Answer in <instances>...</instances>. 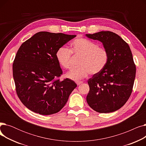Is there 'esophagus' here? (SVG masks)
<instances>
[{
  "label": "esophagus",
  "instance_id": "34e87169",
  "mask_svg": "<svg viewBox=\"0 0 146 146\" xmlns=\"http://www.w3.org/2000/svg\"><path fill=\"white\" fill-rule=\"evenodd\" d=\"M76 84H77V85H80V84L83 83V82L82 81H78V82H76Z\"/></svg>",
  "mask_w": 146,
  "mask_h": 146
}]
</instances>
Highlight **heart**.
<instances>
[{"mask_svg":"<svg viewBox=\"0 0 146 146\" xmlns=\"http://www.w3.org/2000/svg\"><path fill=\"white\" fill-rule=\"evenodd\" d=\"M72 54L80 57L78 63L79 67L72 69L66 76L75 81L85 78L89 74L95 75L99 73L105 67L109 59L108 52L105 48L82 37L72 41L69 50L61 47L57 50L56 57L61 67L65 69L71 67Z\"/></svg>","mask_w":146,"mask_h":146,"instance_id":"1","label":"heart"}]
</instances>
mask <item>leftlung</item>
<instances>
[{
    "label": "left lung",
    "mask_w": 146,
    "mask_h": 146,
    "mask_svg": "<svg viewBox=\"0 0 146 146\" xmlns=\"http://www.w3.org/2000/svg\"><path fill=\"white\" fill-rule=\"evenodd\" d=\"M86 36L102 42L109 54L108 63L102 71L88 81L90 89L87 102L98 112H114L124 106L133 91L136 67L131 51L124 40L111 31Z\"/></svg>",
    "instance_id": "8db88e82"
}]
</instances>
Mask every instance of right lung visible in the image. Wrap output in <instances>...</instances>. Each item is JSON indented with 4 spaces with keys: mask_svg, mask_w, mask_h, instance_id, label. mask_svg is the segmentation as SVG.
I'll return each instance as SVG.
<instances>
[{
    "mask_svg": "<svg viewBox=\"0 0 146 146\" xmlns=\"http://www.w3.org/2000/svg\"><path fill=\"white\" fill-rule=\"evenodd\" d=\"M76 36L41 31L21 45L13 77L17 95L29 110L44 115L56 113L77 86L70 79L60 80L63 71L56 57L57 50Z\"/></svg>",
    "mask_w": 146,
    "mask_h": 146,
    "instance_id": "add662e5",
    "label": "right lung"
}]
</instances>
